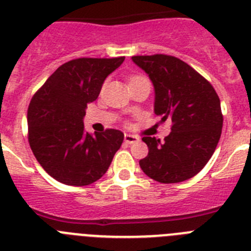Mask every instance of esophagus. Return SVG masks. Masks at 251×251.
<instances>
[{"label": "esophagus", "mask_w": 251, "mask_h": 251, "mask_svg": "<svg viewBox=\"0 0 251 251\" xmlns=\"http://www.w3.org/2000/svg\"><path fill=\"white\" fill-rule=\"evenodd\" d=\"M138 141V137L133 136V134H126V136H124V142H126L127 145H132V143H136V142Z\"/></svg>", "instance_id": "1"}]
</instances>
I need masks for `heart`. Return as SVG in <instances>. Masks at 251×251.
I'll list each match as a JSON object with an SVG mask.
<instances>
[{"label": "heart", "instance_id": "heart-1", "mask_svg": "<svg viewBox=\"0 0 251 251\" xmlns=\"http://www.w3.org/2000/svg\"><path fill=\"white\" fill-rule=\"evenodd\" d=\"M138 79H145V77H143V76H133V77H130V80H129V83H130V81L138 80Z\"/></svg>", "mask_w": 251, "mask_h": 251}]
</instances>
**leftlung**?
I'll return each mask as SVG.
<instances>
[{"instance_id":"left-lung-1","label":"left lung","mask_w":251,"mask_h":251,"mask_svg":"<svg viewBox=\"0 0 251 251\" xmlns=\"http://www.w3.org/2000/svg\"><path fill=\"white\" fill-rule=\"evenodd\" d=\"M154 88V113L172 121L165 142L143 137L148 154L142 171L161 183L191 178L214 154L223 129L220 99L212 85L182 60L170 55L132 56Z\"/></svg>"}]
</instances>
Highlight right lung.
Wrapping results in <instances>:
<instances>
[{
	"instance_id": "right-lung-1",
	"label": "right lung",
	"mask_w": 251,
	"mask_h": 251,
	"mask_svg": "<svg viewBox=\"0 0 251 251\" xmlns=\"http://www.w3.org/2000/svg\"><path fill=\"white\" fill-rule=\"evenodd\" d=\"M124 56L81 57L63 64L32 97L27 110L28 143L41 167L65 185L86 186L109 168L124 134L106 129L90 134L84 128L88 104Z\"/></svg>"
}]
</instances>
